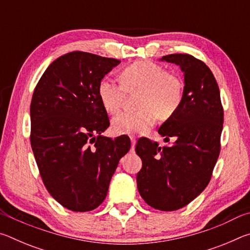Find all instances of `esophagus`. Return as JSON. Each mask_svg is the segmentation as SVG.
<instances>
[{"label":"esophagus","instance_id":"obj_1","mask_svg":"<svg viewBox=\"0 0 250 250\" xmlns=\"http://www.w3.org/2000/svg\"><path fill=\"white\" fill-rule=\"evenodd\" d=\"M130 139H131V152H134V146L137 140H135L134 137H130Z\"/></svg>","mask_w":250,"mask_h":250}]
</instances>
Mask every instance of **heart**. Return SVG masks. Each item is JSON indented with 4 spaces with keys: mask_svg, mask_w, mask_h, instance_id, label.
Returning <instances> with one entry per match:
<instances>
[{
    "mask_svg": "<svg viewBox=\"0 0 250 250\" xmlns=\"http://www.w3.org/2000/svg\"><path fill=\"white\" fill-rule=\"evenodd\" d=\"M120 83L105 77L98 86V96L103 107L109 113L120 109L125 90H141L138 111H125L112 119L116 134L145 133L155 125L159 116L168 119L183 101V83L175 75L151 62H133L120 71Z\"/></svg>",
    "mask_w": 250,
    "mask_h": 250,
    "instance_id": "1",
    "label": "heart"
}]
</instances>
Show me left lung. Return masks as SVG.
Returning a JSON list of instances; mask_svg holds the SVG:
<instances>
[{
  "label": "left lung",
  "mask_w": 250,
  "mask_h": 250,
  "mask_svg": "<svg viewBox=\"0 0 250 250\" xmlns=\"http://www.w3.org/2000/svg\"><path fill=\"white\" fill-rule=\"evenodd\" d=\"M161 62L175 64L184 77L181 107L160 126V146L139 139L135 152L142 160L137 174L139 193L147 205L176 210L191 203L209 183L221 150L224 112L219 88L204 62L186 54H172Z\"/></svg>",
  "instance_id": "1"
}]
</instances>
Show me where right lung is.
Returning a JSON list of instances; mask_svg holds the SVG:
<instances>
[{"label":"right lung","instance_id":"1","mask_svg":"<svg viewBox=\"0 0 250 250\" xmlns=\"http://www.w3.org/2000/svg\"><path fill=\"white\" fill-rule=\"evenodd\" d=\"M120 61L71 52L45 70L31 104V145L42 180L55 200L73 211L98 207L107 196L130 139L103 135L109 126L98 86Z\"/></svg>","mask_w":250,"mask_h":250}]
</instances>
